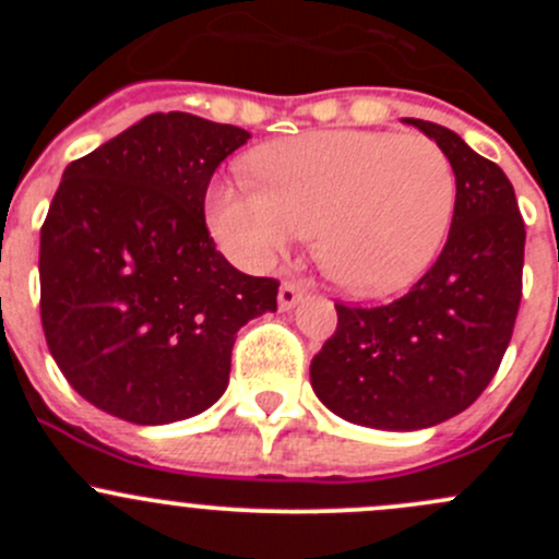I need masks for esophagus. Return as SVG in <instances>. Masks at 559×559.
I'll list each match as a JSON object with an SVG mask.
<instances>
[{"label": "esophagus", "mask_w": 559, "mask_h": 559, "mask_svg": "<svg viewBox=\"0 0 559 559\" xmlns=\"http://www.w3.org/2000/svg\"><path fill=\"white\" fill-rule=\"evenodd\" d=\"M300 297H302V286L289 284V281H286V284H281L278 289V308L281 311H289V308H295L297 302H300Z\"/></svg>", "instance_id": "1"}]
</instances>
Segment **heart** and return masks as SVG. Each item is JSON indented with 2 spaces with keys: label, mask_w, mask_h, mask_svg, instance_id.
<instances>
[{
  "label": "heart",
  "mask_w": 559,
  "mask_h": 559,
  "mask_svg": "<svg viewBox=\"0 0 559 559\" xmlns=\"http://www.w3.org/2000/svg\"><path fill=\"white\" fill-rule=\"evenodd\" d=\"M257 183L218 180L207 227L238 262L264 267L313 227L324 273L352 295L414 284L447 240L456 178L425 134L319 129L253 151Z\"/></svg>",
  "instance_id": "heart-1"
}]
</instances>
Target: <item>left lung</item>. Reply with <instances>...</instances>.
<instances>
[{"label":"left lung","instance_id":"8db88e82","mask_svg":"<svg viewBox=\"0 0 559 559\" xmlns=\"http://www.w3.org/2000/svg\"><path fill=\"white\" fill-rule=\"evenodd\" d=\"M447 151L456 178L449 240L400 300L337 308L311 362L316 397L373 430H425L476 403L498 373L522 300L524 222L511 180L441 123L403 118Z\"/></svg>","mask_w":559,"mask_h":559}]
</instances>
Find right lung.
I'll list each match as a JSON object with an SVG mask.
<instances>
[{"label": "right lung", "mask_w": 559, "mask_h": 559, "mask_svg": "<svg viewBox=\"0 0 559 559\" xmlns=\"http://www.w3.org/2000/svg\"><path fill=\"white\" fill-rule=\"evenodd\" d=\"M251 134L151 112L67 165L39 229V313L70 386L132 425L211 408L235 332L275 311L278 281L235 270L207 235L205 191Z\"/></svg>", "instance_id": "add662e5"}]
</instances>
